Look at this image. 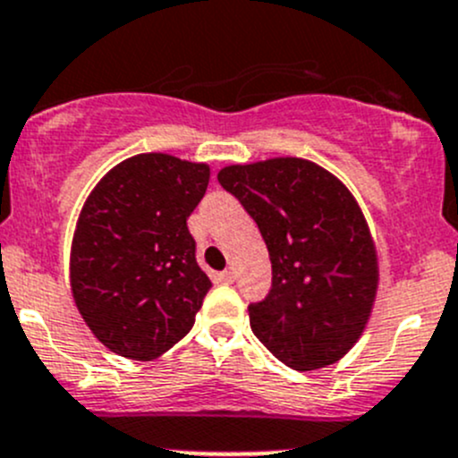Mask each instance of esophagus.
Here are the masks:
<instances>
[{
	"mask_svg": "<svg viewBox=\"0 0 458 458\" xmlns=\"http://www.w3.org/2000/svg\"><path fill=\"white\" fill-rule=\"evenodd\" d=\"M220 280H223V283H227V284H231L235 280V271L233 269H225L223 274H220Z\"/></svg>",
	"mask_w": 458,
	"mask_h": 458,
	"instance_id": "34e87169",
	"label": "esophagus"
}]
</instances>
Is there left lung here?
<instances>
[{
  "mask_svg": "<svg viewBox=\"0 0 458 458\" xmlns=\"http://www.w3.org/2000/svg\"><path fill=\"white\" fill-rule=\"evenodd\" d=\"M218 182L256 220L269 251L271 289L249 305L251 332L298 372L341 360L378 287L377 247L350 189L302 157L225 166Z\"/></svg>",
  "mask_w": 458,
  "mask_h": 458,
  "instance_id": "left-lung-1",
  "label": "left lung"
}]
</instances>
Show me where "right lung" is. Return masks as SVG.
Here are the masks:
<instances>
[{
	"label": "right lung",
	"mask_w": 458,
	"mask_h": 458,
	"mask_svg": "<svg viewBox=\"0 0 458 458\" xmlns=\"http://www.w3.org/2000/svg\"><path fill=\"white\" fill-rule=\"evenodd\" d=\"M207 184V165L140 153L86 198L71 247V292L90 332L115 354L157 359L196 323L211 280L187 218Z\"/></svg>",
	"instance_id": "obj_1"
}]
</instances>
